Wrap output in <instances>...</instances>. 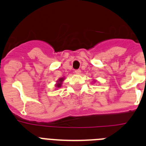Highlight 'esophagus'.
I'll return each instance as SVG.
<instances>
[{
	"instance_id": "34e87169",
	"label": "esophagus",
	"mask_w": 146,
	"mask_h": 146,
	"mask_svg": "<svg viewBox=\"0 0 146 146\" xmlns=\"http://www.w3.org/2000/svg\"><path fill=\"white\" fill-rule=\"evenodd\" d=\"M74 73H75L76 74H80L81 73L80 69H76V70L74 71Z\"/></svg>"
}]
</instances>
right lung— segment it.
<instances>
[{
  "label": "right lung",
  "instance_id": "right-lung-1",
  "mask_svg": "<svg viewBox=\"0 0 146 146\" xmlns=\"http://www.w3.org/2000/svg\"><path fill=\"white\" fill-rule=\"evenodd\" d=\"M63 81H64V78H60V79H59V81L58 82L57 84H56V87L60 88V86H61V83Z\"/></svg>",
  "mask_w": 146,
  "mask_h": 146
}]
</instances>
